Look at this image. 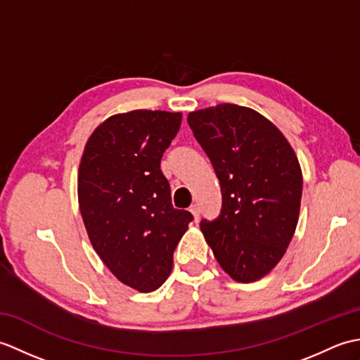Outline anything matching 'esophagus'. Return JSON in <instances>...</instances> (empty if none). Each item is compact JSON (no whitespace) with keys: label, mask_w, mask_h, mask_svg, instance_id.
<instances>
[{"label":"esophagus","mask_w":360,"mask_h":360,"mask_svg":"<svg viewBox=\"0 0 360 360\" xmlns=\"http://www.w3.org/2000/svg\"><path fill=\"white\" fill-rule=\"evenodd\" d=\"M190 212H192L195 221H198V218H200V207H198V205L195 204V205H192V207H190Z\"/></svg>","instance_id":"esophagus-1"}]
</instances>
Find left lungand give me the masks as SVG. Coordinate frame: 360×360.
Instances as JSON below:
<instances>
[{"label":"left lung","instance_id":"1","mask_svg":"<svg viewBox=\"0 0 360 360\" xmlns=\"http://www.w3.org/2000/svg\"><path fill=\"white\" fill-rule=\"evenodd\" d=\"M215 168L223 209L201 232L223 271L238 283L269 274L292 240L300 213L302 168L280 129L263 114L235 103L188 112Z\"/></svg>","mask_w":360,"mask_h":360}]
</instances>
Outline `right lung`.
Returning a JSON list of instances; mask_svg holds the SVG:
<instances>
[{"label":"right lung","mask_w":360,"mask_h":360,"mask_svg":"<svg viewBox=\"0 0 360 360\" xmlns=\"http://www.w3.org/2000/svg\"><path fill=\"white\" fill-rule=\"evenodd\" d=\"M182 112L134 110L103 120L86 141L77 176L89 241L111 274L139 292L167 280L173 250L193 219L172 205L160 158Z\"/></svg>","instance_id":"right-lung-1"}]
</instances>
